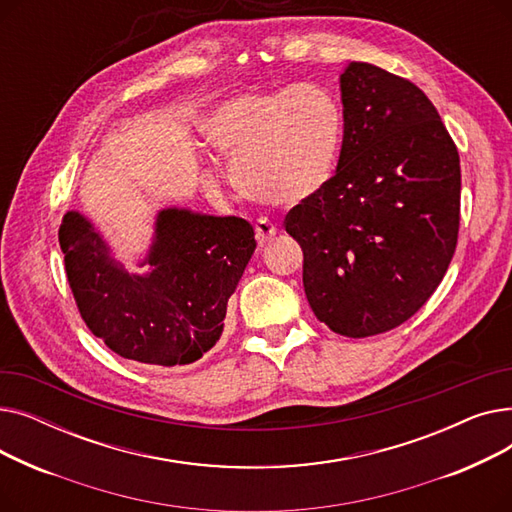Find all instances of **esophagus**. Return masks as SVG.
I'll use <instances>...</instances> for the list:
<instances>
[{
  "instance_id": "esophagus-1",
  "label": "esophagus",
  "mask_w": 512,
  "mask_h": 512,
  "mask_svg": "<svg viewBox=\"0 0 512 512\" xmlns=\"http://www.w3.org/2000/svg\"><path fill=\"white\" fill-rule=\"evenodd\" d=\"M276 234H278V228H276L272 222L259 220V222L255 224V238H257V245H259V247L270 245V242L276 238Z\"/></svg>"
}]
</instances>
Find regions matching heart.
Here are the masks:
<instances>
[{
	"instance_id": "b5f03b06",
	"label": "heart",
	"mask_w": 512,
	"mask_h": 512,
	"mask_svg": "<svg viewBox=\"0 0 512 512\" xmlns=\"http://www.w3.org/2000/svg\"><path fill=\"white\" fill-rule=\"evenodd\" d=\"M205 141L230 161L251 201L299 205L330 184L342 143L338 101L313 85H284L222 101L203 124Z\"/></svg>"
}]
</instances>
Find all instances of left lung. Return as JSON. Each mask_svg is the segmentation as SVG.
I'll use <instances>...</instances> for the list:
<instances>
[{"label": "left lung", "instance_id": "obj_1", "mask_svg": "<svg viewBox=\"0 0 512 512\" xmlns=\"http://www.w3.org/2000/svg\"><path fill=\"white\" fill-rule=\"evenodd\" d=\"M344 137L336 174L292 207L284 228L303 249V286L342 336L388 332L442 282L461 220L459 151L411 80L351 62L340 74Z\"/></svg>", "mask_w": 512, "mask_h": 512}]
</instances>
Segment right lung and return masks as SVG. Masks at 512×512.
Masks as SVG:
<instances>
[{"label":"right lung","mask_w":512,"mask_h":512,"mask_svg":"<svg viewBox=\"0 0 512 512\" xmlns=\"http://www.w3.org/2000/svg\"><path fill=\"white\" fill-rule=\"evenodd\" d=\"M66 276L80 317L124 359L176 367L201 359L224 332L228 299L257 247L234 215L168 207L157 213L145 259L130 274L83 213L60 226Z\"/></svg>","instance_id":"1"}]
</instances>
